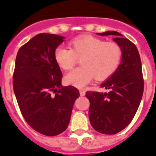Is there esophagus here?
I'll use <instances>...</instances> for the list:
<instances>
[{
	"label": "esophagus",
	"instance_id": "obj_1",
	"mask_svg": "<svg viewBox=\"0 0 156 156\" xmlns=\"http://www.w3.org/2000/svg\"><path fill=\"white\" fill-rule=\"evenodd\" d=\"M79 94H80V95H81V96H84L85 91H83V90H80V91H79Z\"/></svg>",
	"mask_w": 156,
	"mask_h": 156
}]
</instances>
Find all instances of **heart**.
<instances>
[{"label":"heart","instance_id":"obj_1","mask_svg":"<svg viewBox=\"0 0 156 156\" xmlns=\"http://www.w3.org/2000/svg\"><path fill=\"white\" fill-rule=\"evenodd\" d=\"M69 48L58 47L54 51L57 64L69 70L78 59L82 67L72 70L64 77V82L78 88H84L94 79L105 81L115 73L120 64L122 49L119 45L106 41L91 35H82L69 42Z\"/></svg>","mask_w":156,"mask_h":156}]
</instances>
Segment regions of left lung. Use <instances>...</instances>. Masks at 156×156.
Segmentation results:
<instances>
[{"label":"left lung","instance_id":"obj_1","mask_svg":"<svg viewBox=\"0 0 156 156\" xmlns=\"http://www.w3.org/2000/svg\"><path fill=\"white\" fill-rule=\"evenodd\" d=\"M97 34L115 36L113 40L122 49V60L115 73L101 84V88L109 89L108 93H86L90 102L88 116L95 130L115 134L129 125L140 104L144 92L140 57L135 45L119 32Z\"/></svg>","mask_w":156,"mask_h":156}]
</instances>
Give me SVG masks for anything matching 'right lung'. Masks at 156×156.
Segmentation results:
<instances>
[{
    "label": "right lung",
    "mask_w": 156,
    "mask_h": 156,
    "mask_svg": "<svg viewBox=\"0 0 156 156\" xmlns=\"http://www.w3.org/2000/svg\"><path fill=\"white\" fill-rule=\"evenodd\" d=\"M62 36L40 33L20 48L13 89L22 116L40 134L54 136L66 130L79 91L62 86V73L54 59Z\"/></svg>",
    "instance_id": "1"
}]
</instances>
